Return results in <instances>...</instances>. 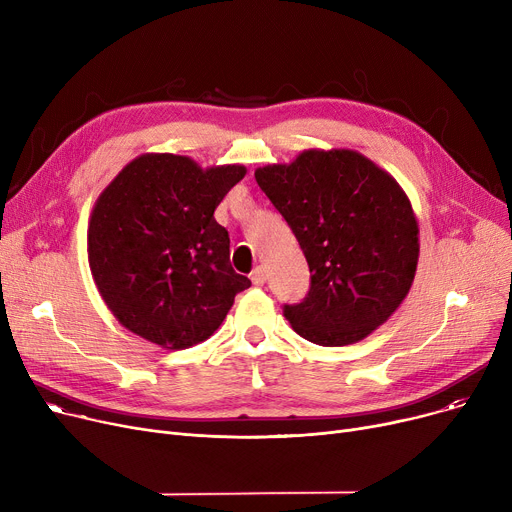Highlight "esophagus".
Wrapping results in <instances>:
<instances>
[{"label": "esophagus", "mask_w": 512, "mask_h": 512, "mask_svg": "<svg viewBox=\"0 0 512 512\" xmlns=\"http://www.w3.org/2000/svg\"><path fill=\"white\" fill-rule=\"evenodd\" d=\"M265 280H267V270H265V267H263V265L255 267L253 274H251V282H253L255 286H263Z\"/></svg>", "instance_id": "34e87169"}]
</instances>
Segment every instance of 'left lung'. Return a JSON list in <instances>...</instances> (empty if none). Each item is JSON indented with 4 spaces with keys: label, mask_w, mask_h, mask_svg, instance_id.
<instances>
[{
    "label": "left lung",
    "mask_w": 512,
    "mask_h": 512,
    "mask_svg": "<svg viewBox=\"0 0 512 512\" xmlns=\"http://www.w3.org/2000/svg\"><path fill=\"white\" fill-rule=\"evenodd\" d=\"M261 191L297 236L311 272L292 330L321 346L355 344L407 299L419 226L402 186L353 149H307L255 170Z\"/></svg>",
    "instance_id": "left-lung-1"
}]
</instances>
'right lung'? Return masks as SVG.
Here are the masks:
<instances>
[{
    "mask_svg": "<svg viewBox=\"0 0 512 512\" xmlns=\"http://www.w3.org/2000/svg\"><path fill=\"white\" fill-rule=\"evenodd\" d=\"M245 174L238 164L143 153L103 188L87 230L89 267L126 330L182 351L222 326L251 280L230 265L228 230L213 211Z\"/></svg>",
    "mask_w": 512,
    "mask_h": 512,
    "instance_id": "add662e5",
    "label": "right lung"
}]
</instances>
